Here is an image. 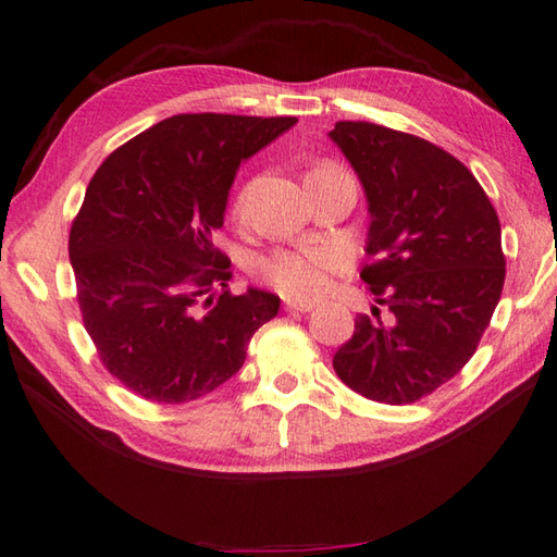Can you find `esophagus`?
Here are the masks:
<instances>
[{
	"label": "esophagus",
	"mask_w": 557,
	"mask_h": 557,
	"mask_svg": "<svg viewBox=\"0 0 557 557\" xmlns=\"http://www.w3.org/2000/svg\"><path fill=\"white\" fill-rule=\"evenodd\" d=\"M315 304L310 301H284V310L287 313H308V310H313Z\"/></svg>",
	"instance_id": "34e87169"
}]
</instances>
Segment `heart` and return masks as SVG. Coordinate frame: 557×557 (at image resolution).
Wrapping results in <instances>:
<instances>
[{
  "instance_id": "1",
  "label": "heart",
  "mask_w": 557,
  "mask_h": 557,
  "mask_svg": "<svg viewBox=\"0 0 557 557\" xmlns=\"http://www.w3.org/2000/svg\"><path fill=\"white\" fill-rule=\"evenodd\" d=\"M330 168V165H322ZM320 171V168H315ZM235 218L244 215V194H239L235 201ZM344 265V256L339 249L325 247H304V249H289L280 251L273 258H268L261 265V277L280 292L287 299L296 301H310L318 299L327 292L332 277L339 273Z\"/></svg>"
}]
</instances>
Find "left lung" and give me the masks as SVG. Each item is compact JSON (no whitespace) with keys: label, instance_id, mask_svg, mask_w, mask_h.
<instances>
[{"label":"left lung","instance_id":"obj_1","mask_svg":"<svg viewBox=\"0 0 557 557\" xmlns=\"http://www.w3.org/2000/svg\"><path fill=\"white\" fill-rule=\"evenodd\" d=\"M330 137L368 197L360 277L389 308L360 313L332 366L360 396L416 404L456 377L488 327L506 282L500 220L468 165L432 141L366 121Z\"/></svg>","mask_w":557,"mask_h":557}]
</instances>
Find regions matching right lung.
I'll list each match as a JSON object with an SVG mask.
<instances>
[{"mask_svg":"<svg viewBox=\"0 0 557 557\" xmlns=\"http://www.w3.org/2000/svg\"><path fill=\"white\" fill-rule=\"evenodd\" d=\"M294 115L177 113L97 168L73 218L69 256L83 325L101 366L151 404H187L235 374L275 294L230 292L215 249L244 159Z\"/></svg>","mask_w":557,"mask_h":557,"instance_id":"right-lung-1","label":"right lung"}]
</instances>
